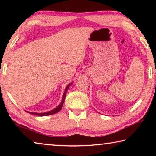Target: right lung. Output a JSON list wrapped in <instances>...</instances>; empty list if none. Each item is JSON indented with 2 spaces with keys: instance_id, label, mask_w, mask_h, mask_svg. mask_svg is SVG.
<instances>
[{
  "instance_id": "right-lung-1",
  "label": "right lung",
  "mask_w": 156,
  "mask_h": 156,
  "mask_svg": "<svg viewBox=\"0 0 156 156\" xmlns=\"http://www.w3.org/2000/svg\"><path fill=\"white\" fill-rule=\"evenodd\" d=\"M72 84V83H71L70 84H69L67 86V87L65 88V90L64 91V94H63V96H62V102H60V104L58 105V106L56 108H55L54 109L50 111V112H45V113H34V112H27V113H31V114L38 115V116H46V115H50L54 114V113H58V112H60V111L61 110L62 107V105H63V103H64V102H65V97H66V93H67V91L68 90L70 84Z\"/></svg>"
}]
</instances>
